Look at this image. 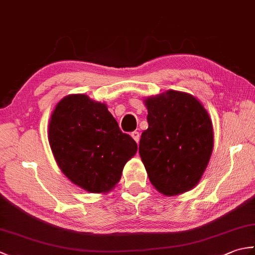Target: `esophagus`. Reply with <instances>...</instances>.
Wrapping results in <instances>:
<instances>
[{"instance_id":"obj_1","label":"esophagus","mask_w":255,"mask_h":255,"mask_svg":"<svg viewBox=\"0 0 255 255\" xmlns=\"http://www.w3.org/2000/svg\"><path fill=\"white\" fill-rule=\"evenodd\" d=\"M131 137H132V139H133L134 141H136L137 143L139 142V139H140V133H139L138 131H133V132H131Z\"/></svg>"}]
</instances>
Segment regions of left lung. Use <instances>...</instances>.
Instances as JSON below:
<instances>
[{
	"label": "left lung",
	"instance_id": "8db88e82",
	"mask_svg": "<svg viewBox=\"0 0 255 255\" xmlns=\"http://www.w3.org/2000/svg\"><path fill=\"white\" fill-rule=\"evenodd\" d=\"M149 127L139 154L149 180L165 196L191 191L199 183L214 148L208 112L196 97L169 90L144 99Z\"/></svg>",
	"mask_w": 255,
	"mask_h": 255
}]
</instances>
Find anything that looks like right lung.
<instances>
[{
    "mask_svg": "<svg viewBox=\"0 0 255 255\" xmlns=\"http://www.w3.org/2000/svg\"><path fill=\"white\" fill-rule=\"evenodd\" d=\"M48 140L58 166L74 185L107 194L121 181L137 143L123 133L105 103L70 94L57 103L48 125Z\"/></svg>",
    "mask_w": 255,
    "mask_h": 255,
    "instance_id": "obj_1",
    "label": "right lung"
}]
</instances>
